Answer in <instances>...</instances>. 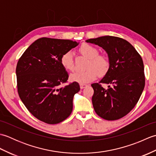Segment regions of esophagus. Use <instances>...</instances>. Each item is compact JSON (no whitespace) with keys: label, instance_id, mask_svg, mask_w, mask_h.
<instances>
[{"label":"esophagus","instance_id":"34e87169","mask_svg":"<svg viewBox=\"0 0 156 156\" xmlns=\"http://www.w3.org/2000/svg\"><path fill=\"white\" fill-rule=\"evenodd\" d=\"M87 84H80V88L81 89H83V88H86L87 87Z\"/></svg>","mask_w":156,"mask_h":156}]
</instances>
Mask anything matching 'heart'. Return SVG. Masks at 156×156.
Masks as SVG:
<instances>
[{"label":"heart","instance_id":"obj_1","mask_svg":"<svg viewBox=\"0 0 156 156\" xmlns=\"http://www.w3.org/2000/svg\"><path fill=\"white\" fill-rule=\"evenodd\" d=\"M79 52L84 57L89 59L87 70L76 72L70 75L71 80L78 83L84 84L94 80L97 77L98 73L104 75L107 72L110 66L109 59L105 54H98V50L89 44L82 45L79 49ZM60 62L66 70L73 71L75 68L72 54L70 51L64 53L61 56Z\"/></svg>","mask_w":156,"mask_h":156}]
</instances>
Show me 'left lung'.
Wrapping results in <instances>:
<instances>
[{"label": "left lung", "mask_w": 156, "mask_h": 156, "mask_svg": "<svg viewBox=\"0 0 156 156\" xmlns=\"http://www.w3.org/2000/svg\"><path fill=\"white\" fill-rule=\"evenodd\" d=\"M86 41L103 48L110 63L105 77L91 84L96 113L108 121L125 117L136 105L144 89L143 59L130 43L120 37L107 35ZM102 83L108 88H103Z\"/></svg>", "instance_id": "8db88e82"}]
</instances>
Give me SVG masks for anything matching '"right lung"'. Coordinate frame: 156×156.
Masks as SVG:
<instances>
[{
	"label": "right lung",
	"mask_w": 156,
	"mask_h": 156,
	"mask_svg": "<svg viewBox=\"0 0 156 156\" xmlns=\"http://www.w3.org/2000/svg\"><path fill=\"white\" fill-rule=\"evenodd\" d=\"M78 43L42 37L23 53L16 64L17 90L28 111L39 120L57 124L72 111L73 97L80 90L78 82H68V74L61 56Z\"/></svg>",
	"instance_id": "add662e5"
}]
</instances>
